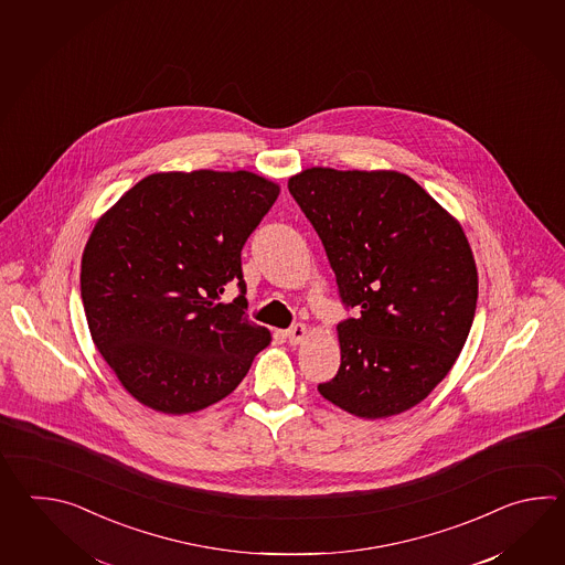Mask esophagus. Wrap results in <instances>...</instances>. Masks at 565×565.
I'll list each match as a JSON object with an SVG mask.
<instances>
[{
	"label": "esophagus",
	"instance_id": "1",
	"mask_svg": "<svg viewBox=\"0 0 565 565\" xmlns=\"http://www.w3.org/2000/svg\"><path fill=\"white\" fill-rule=\"evenodd\" d=\"M285 335H287L290 345H299V343H302V341L309 337V329H307V324H292Z\"/></svg>",
	"mask_w": 565,
	"mask_h": 565
}]
</instances>
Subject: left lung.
Returning a JSON list of instances; mask_svg holds the SVG:
<instances>
[{
	"mask_svg": "<svg viewBox=\"0 0 565 565\" xmlns=\"http://www.w3.org/2000/svg\"><path fill=\"white\" fill-rule=\"evenodd\" d=\"M288 192L358 311L337 324L341 365L319 394L363 420L414 408L450 372L475 319L479 273L460 222L392 169H302Z\"/></svg>",
	"mask_w": 565,
	"mask_h": 565,
	"instance_id": "obj_1",
	"label": "left lung"
}]
</instances>
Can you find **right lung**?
Wrapping results in <instances>:
<instances>
[{"label": "right lung", "instance_id": "right-lung-1", "mask_svg": "<svg viewBox=\"0 0 565 565\" xmlns=\"http://www.w3.org/2000/svg\"><path fill=\"white\" fill-rule=\"evenodd\" d=\"M280 185L253 171H159L96 220L81 295L96 349L139 404L181 416L232 394L270 331L248 321L244 242ZM230 281L242 297L220 303Z\"/></svg>", "mask_w": 565, "mask_h": 565}]
</instances>
